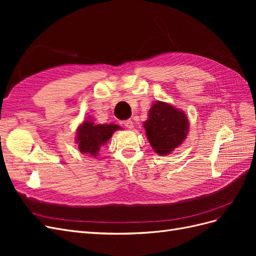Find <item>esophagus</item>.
<instances>
[{"label": "esophagus", "mask_w": 256, "mask_h": 256, "mask_svg": "<svg viewBox=\"0 0 256 256\" xmlns=\"http://www.w3.org/2000/svg\"><path fill=\"white\" fill-rule=\"evenodd\" d=\"M122 124L124 125H125L127 128H134V122L131 120H124L122 122Z\"/></svg>", "instance_id": "obj_1"}]
</instances>
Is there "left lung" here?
<instances>
[{"label": "left lung", "instance_id": "1", "mask_svg": "<svg viewBox=\"0 0 256 256\" xmlns=\"http://www.w3.org/2000/svg\"><path fill=\"white\" fill-rule=\"evenodd\" d=\"M147 138L159 154H168L180 145L187 136L189 122L184 112L171 104L157 102L150 110L144 122Z\"/></svg>", "mask_w": 256, "mask_h": 256}]
</instances>
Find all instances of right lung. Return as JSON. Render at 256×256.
I'll return each instance as SVG.
<instances>
[{
    "mask_svg": "<svg viewBox=\"0 0 256 256\" xmlns=\"http://www.w3.org/2000/svg\"><path fill=\"white\" fill-rule=\"evenodd\" d=\"M118 129L120 127L115 124L95 125L92 120H85L76 132V143L80 152L97 157L100 147L109 141L112 134Z\"/></svg>",
    "mask_w": 256,
    "mask_h": 256,
    "instance_id": "right-lung-1",
    "label": "right lung"
}]
</instances>
